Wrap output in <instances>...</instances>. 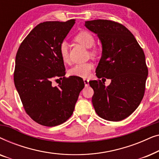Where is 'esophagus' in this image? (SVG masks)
Listing matches in <instances>:
<instances>
[{
  "instance_id": "1",
  "label": "esophagus",
  "mask_w": 159,
  "mask_h": 159,
  "mask_svg": "<svg viewBox=\"0 0 159 159\" xmlns=\"http://www.w3.org/2000/svg\"><path fill=\"white\" fill-rule=\"evenodd\" d=\"M84 83L85 87H88L89 85V80L88 79H84Z\"/></svg>"
}]
</instances>
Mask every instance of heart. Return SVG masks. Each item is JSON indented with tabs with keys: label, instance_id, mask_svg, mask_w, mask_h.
<instances>
[{
	"label": "heart",
	"instance_id": "heart-1",
	"mask_svg": "<svg viewBox=\"0 0 159 159\" xmlns=\"http://www.w3.org/2000/svg\"><path fill=\"white\" fill-rule=\"evenodd\" d=\"M75 40L78 43H81L84 47L90 48L95 45V40L94 36L88 31H81L75 36ZM59 53L62 60L65 63H69L70 58H69V44L66 41H62L59 45ZM91 55L94 56L96 53V51L93 49L90 51ZM94 68V66L92 63H81L75 65L72 68L69 70V75L71 76H76L80 77H88L90 75L91 71Z\"/></svg>",
	"mask_w": 159,
	"mask_h": 159
}]
</instances>
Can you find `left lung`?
Segmentation results:
<instances>
[{
  "label": "left lung",
  "mask_w": 159,
  "mask_h": 159,
  "mask_svg": "<svg viewBox=\"0 0 159 159\" xmlns=\"http://www.w3.org/2000/svg\"><path fill=\"white\" fill-rule=\"evenodd\" d=\"M84 26L97 34L102 45L96 76L111 80L108 86L101 80L89 82L94 90L93 107L106 120H123L136 110L144 96L148 75L144 52L121 24L97 19L85 21Z\"/></svg>",
  "instance_id": "1"
}]
</instances>
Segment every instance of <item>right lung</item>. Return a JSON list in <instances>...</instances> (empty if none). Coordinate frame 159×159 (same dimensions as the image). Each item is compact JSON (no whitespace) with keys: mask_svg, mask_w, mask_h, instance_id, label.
I'll use <instances>...</instances> for the list:
<instances>
[{"mask_svg":"<svg viewBox=\"0 0 159 159\" xmlns=\"http://www.w3.org/2000/svg\"><path fill=\"white\" fill-rule=\"evenodd\" d=\"M75 23L45 21L37 25L21 43L16 56L14 80L27 114L37 123L53 127L73 114L84 87L80 77H65L59 45ZM59 77L58 87L52 80Z\"/></svg>","mask_w":159,"mask_h":159,"instance_id":"obj_1","label":"right lung"}]
</instances>
